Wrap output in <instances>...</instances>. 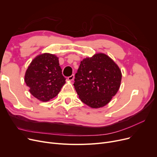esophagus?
Segmentation results:
<instances>
[{
    "label": "esophagus",
    "instance_id": "esophagus-1",
    "mask_svg": "<svg viewBox=\"0 0 157 157\" xmlns=\"http://www.w3.org/2000/svg\"><path fill=\"white\" fill-rule=\"evenodd\" d=\"M74 74H72V75H71V76L68 77V80H69V81H72V80L74 79Z\"/></svg>",
    "mask_w": 157,
    "mask_h": 157
}]
</instances>
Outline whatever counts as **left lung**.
I'll return each instance as SVG.
<instances>
[{"label": "left lung", "instance_id": "obj_1", "mask_svg": "<svg viewBox=\"0 0 157 157\" xmlns=\"http://www.w3.org/2000/svg\"><path fill=\"white\" fill-rule=\"evenodd\" d=\"M121 72L104 53H97L81 62L74 86L81 101L92 108L108 104L120 86Z\"/></svg>", "mask_w": 157, "mask_h": 157}]
</instances>
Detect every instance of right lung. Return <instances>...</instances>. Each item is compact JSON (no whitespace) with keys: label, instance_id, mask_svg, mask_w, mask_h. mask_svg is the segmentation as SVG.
Returning <instances> with one entry per match:
<instances>
[{"label":"right lung","instance_id":"add662e5","mask_svg":"<svg viewBox=\"0 0 157 157\" xmlns=\"http://www.w3.org/2000/svg\"><path fill=\"white\" fill-rule=\"evenodd\" d=\"M59 58L50 53L37 55L29 65L25 82L30 93L42 102L55 97L65 83Z\"/></svg>","mask_w":157,"mask_h":157}]
</instances>
